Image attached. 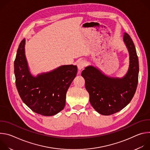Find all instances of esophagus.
<instances>
[{
  "mask_svg": "<svg viewBox=\"0 0 150 150\" xmlns=\"http://www.w3.org/2000/svg\"><path fill=\"white\" fill-rule=\"evenodd\" d=\"M85 65H86V62H85V60H81L79 61H78V64H77V66H78V68L79 70H81L82 69H83Z\"/></svg>",
  "mask_w": 150,
  "mask_h": 150,
  "instance_id": "obj_1",
  "label": "esophagus"
}]
</instances>
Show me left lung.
<instances>
[{
	"instance_id": "1",
	"label": "left lung",
	"mask_w": 150,
	"mask_h": 150,
	"mask_svg": "<svg viewBox=\"0 0 150 150\" xmlns=\"http://www.w3.org/2000/svg\"><path fill=\"white\" fill-rule=\"evenodd\" d=\"M123 41L130 60L129 69L123 77L108 76L93 66L85 68L81 73L91 105L103 115H111L122 110L130 103L137 90L139 62L136 49L132 38L126 33Z\"/></svg>"
}]
</instances>
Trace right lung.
<instances>
[{
  "instance_id": "1",
  "label": "right lung",
  "mask_w": 150,
  "mask_h": 150,
  "mask_svg": "<svg viewBox=\"0 0 150 150\" xmlns=\"http://www.w3.org/2000/svg\"><path fill=\"white\" fill-rule=\"evenodd\" d=\"M25 40L19 45L14 62L16 88L23 101L35 113L53 116L62 110L67 92L77 74V67L61 66L49 72L33 76L25 54Z\"/></svg>"
}]
</instances>
